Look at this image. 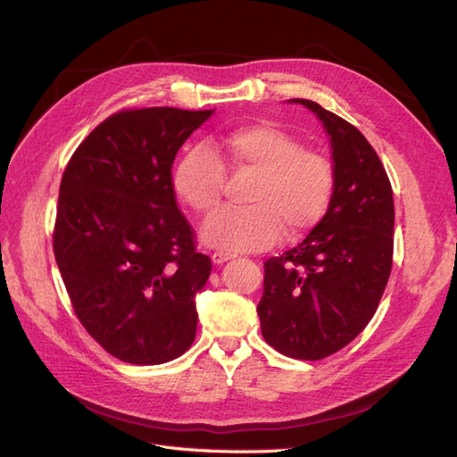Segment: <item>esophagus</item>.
<instances>
[{"instance_id":"34e87169","label":"esophagus","mask_w":457,"mask_h":457,"mask_svg":"<svg viewBox=\"0 0 457 457\" xmlns=\"http://www.w3.org/2000/svg\"><path fill=\"white\" fill-rule=\"evenodd\" d=\"M234 257H237V255L227 253V252H213L212 253V261L215 262V265H223V262H227V261H230Z\"/></svg>"}]
</instances>
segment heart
Listing matches in <instances>:
<instances>
[{
  "label": "heart",
  "mask_w": 457,
  "mask_h": 457,
  "mask_svg": "<svg viewBox=\"0 0 457 457\" xmlns=\"http://www.w3.org/2000/svg\"><path fill=\"white\" fill-rule=\"evenodd\" d=\"M225 168L253 173L245 207H223L202 227V240L225 252H252L312 230L334 195V168L322 152L269 121L242 123L207 146L188 148L173 171L177 196L196 213L217 207Z\"/></svg>",
  "instance_id": "b5f03b06"
}]
</instances>
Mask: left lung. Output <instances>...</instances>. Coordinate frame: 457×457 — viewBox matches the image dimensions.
Instances as JSON below:
<instances>
[{"instance_id": "obj_1", "label": "left lung", "mask_w": 457, "mask_h": 457, "mask_svg": "<svg viewBox=\"0 0 457 457\" xmlns=\"http://www.w3.org/2000/svg\"><path fill=\"white\" fill-rule=\"evenodd\" d=\"M334 158L326 215L294 250L265 261L257 305L261 334L278 353L322 361L341 351L376 314L393 269V188L378 152L353 123L318 103Z\"/></svg>"}]
</instances>
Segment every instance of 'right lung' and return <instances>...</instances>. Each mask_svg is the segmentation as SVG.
<instances>
[{
    "label": "right lung",
    "mask_w": 457,
    "mask_h": 457,
    "mask_svg": "<svg viewBox=\"0 0 457 457\" xmlns=\"http://www.w3.org/2000/svg\"><path fill=\"white\" fill-rule=\"evenodd\" d=\"M212 110L128 108L66 163L53 252L78 320L121 362L154 366L196 337L195 295L212 272L177 207L171 168Z\"/></svg>",
    "instance_id": "1"
}]
</instances>
